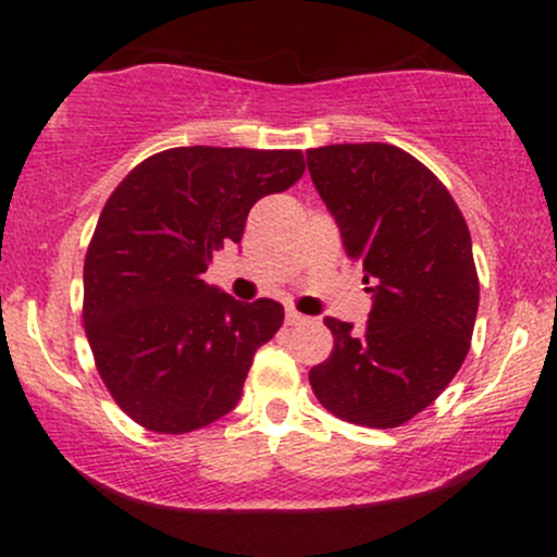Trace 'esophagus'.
<instances>
[{"instance_id":"obj_1","label":"esophagus","mask_w":557,"mask_h":557,"mask_svg":"<svg viewBox=\"0 0 557 557\" xmlns=\"http://www.w3.org/2000/svg\"><path fill=\"white\" fill-rule=\"evenodd\" d=\"M285 322L296 327V324H306V322H309V317H304V314H300V311H296V309H287V311H285Z\"/></svg>"}]
</instances>
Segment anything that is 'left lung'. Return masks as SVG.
Instances as JSON below:
<instances>
[{
  "label": "left lung",
  "instance_id": "obj_1",
  "mask_svg": "<svg viewBox=\"0 0 557 557\" xmlns=\"http://www.w3.org/2000/svg\"><path fill=\"white\" fill-rule=\"evenodd\" d=\"M306 162L374 298L361 332L324 319L335 345L309 372L311 389L332 417L393 430L437 400L469 354L479 309L469 227L437 175L398 146H319Z\"/></svg>",
  "mask_w": 557,
  "mask_h": 557
}]
</instances>
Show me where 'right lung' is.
Masks as SVG:
<instances>
[{
    "instance_id": "right-lung-1",
    "label": "right lung",
    "mask_w": 557,
    "mask_h": 557,
    "mask_svg": "<svg viewBox=\"0 0 557 557\" xmlns=\"http://www.w3.org/2000/svg\"><path fill=\"white\" fill-rule=\"evenodd\" d=\"M304 170L298 149L177 146L107 198L83 261V327L96 372L136 424L185 434L238 406L285 311L272 298L240 304L203 272L222 243H240L253 203Z\"/></svg>"
}]
</instances>
